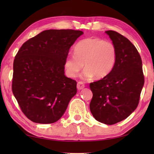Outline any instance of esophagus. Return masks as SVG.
Wrapping results in <instances>:
<instances>
[{"label":"esophagus","instance_id":"1","mask_svg":"<svg viewBox=\"0 0 154 154\" xmlns=\"http://www.w3.org/2000/svg\"><path fill=\"white\" fill-rule=\"evenodd\" d=\"M85 88V85H84L83 82L80 81V82H78L77 83V89L79 90H81L82 89H83V88Z\"/></svg>","mask_w":154,"mask_h":154}]
</instances>
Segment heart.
<instances>
[{
  "label": "heart",
  "instance_id": "heart-1",
  "mask_svg": "<svg viewBox=\"0 0 154 154\" xmlns=\"http://www.w3.org/2000/svg\"><path fill=\"white\" fill-rule=\"evenodd\" d=\"M117 59V48L110 41L100 38H87L80 41L74 47V54L65 59L64 68L71 78L76 77L83 69L82 76L103 79L113 70Z\"/></svg>",
  "mask_w": 154,
  "mask_h": 154
}]
</instances>
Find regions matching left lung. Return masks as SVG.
Listing matches in <instances>:
<instances>
[{
	"label": "left lung",
	"mask_w": 154,
	"mask_h": 154,
	"mask_svg": "<svg viewBox=\"0 0 154 154\" xmlns=\"http://www.w3.org/2000/svg\"><path fill=\"white\" fill-rule=\"evenodd\" d=\"M117 48L114 67L107 76L90 84V109L97 121L113 125L127 119L140 102L144 83L141 57L127 38L114 31H105Z\"/></svg>",
	"instance_id": "left-lung-1"
}]
</instances>
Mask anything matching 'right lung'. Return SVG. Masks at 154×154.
<instances>
[{
  "label": "right lung",
  "mask_w": 154,
  "mask_h": 154,
  "mask_svg": "<svg viewBox=\"0 0 154 154\" xmlns=\"http://www.w3.org/2000/svg\"><path fill=\"white\" fill-rule=\"evenodd\" d=\"M83 33L73 29L45 30L19 50L13 62L12 90L21 110L31 121H57L76 94V81L64 75V61L71 46Z\"/></svg>",
  "instance_id": "obj_1"
}]
</instances>
